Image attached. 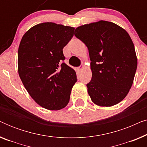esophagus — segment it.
Here are the masks:
<instances>
[{
  "label": "esophagus",
  "mask_w": 147,
  "mask_h": 147,
  "mask_svg": "<svg viewBox=\"0 0 147 147\" xmlns=\"http://www.w3.org/2000/svg\"><path fill=\"white\" fill-rule=\"evenodd\" d=\"M84 65H80L79 67H78V70H79L80 71H82V70L84 69Z\"/></svg>",
  "instance_id": "esophagus-1"
}]
</instances>
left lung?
<instances>
[{
	"label": "left lung",
	"mask_w": 147,
	"mask_h": 147,
	"mask_svg": "<svg viewBox=\"0 0 147 147\" xmlns=\"http://www.w3.org/2000/svg\"><path fill=\"white\" fill-rule=\"evenodd\" d=\"M74 35L89 51L92 76L86 86L92 102L100 106L119 103L129 92L137 68L128 33L112 22L100 21L78 27Z\"/></svg>",
	"instance_id": "obj_1"
}]
</instances>
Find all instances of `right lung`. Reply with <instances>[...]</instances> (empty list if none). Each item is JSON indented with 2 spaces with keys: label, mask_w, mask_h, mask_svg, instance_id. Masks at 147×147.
I'll return each mask as SVG.
<instances>
[{
  "label": "right lung",
  "mask_w": 147,
  "mask_h": 147,
  "mask_svg": "<svg viewBox=\"0 0 147 147\" xmlns=\"http://www.w3.org/2000/svg\"><path fill=\"white\" fill-rule=\"evenodd\" d=\"M74 29L54 23H40L28 30L20 43V78L31 98L46 109L65 107L77 82L75 70L64 63L63 53Z\"/></svg>",
  "instance_id": "obj_1"
}]
</instances>
